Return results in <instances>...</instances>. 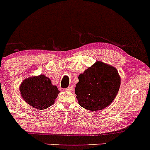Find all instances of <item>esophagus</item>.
I'll use <instances>...</instances> for the list:
<instances>
[{
    "label": "esophagus",
    "mask_w": 150,
    "mask_h": 150,
    "mask_svg": "<svg viewBox=\"0 0 150 150\" xmlns=\"http://www.w3.org/2000/svg\"><path fill=\"white\" fill-rule=\"evenodd\" d=\"M65 90H66V91H73V87L72 86H68V88L65 89Z\"/></svg>",
    "instance_id": "34e87169"
}]
</instances>
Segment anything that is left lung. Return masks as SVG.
<instances>
[{
  "mask_svg": "<svg viewBox=\"0 0 150 150\" xmlns=\"http://www.w3.org/2000/svg\"><path fill=\"white\" fill-rule=\"evenodd\" d=\"M75 94L80 105L88 110L104 109L118 93L121 79L116 68L96 61L78 77Z\"/></svg>",
  "mask_w": 150,
  "mask_h": 150,
  "instance_id": "8db88e82",
  "label": "left lung"
}]
</instances>
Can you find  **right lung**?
<instances>
[{"label": "right lung", "mask_w": 150, "mask_h": 150, "mask_svg": "<svg viewBox=\"0 0 150 150\" xmlns=\"http://www.w3.org/2000/svg\"><path fill=\"white\" fill-rule=\"evenodd\" d=\"M21 95L29 105L38 110H45L54 103L59 91L52 84L50 78L40 75L26 79L21 84Z\"/></svg>", "instance_id": "1"}]
</instances>
